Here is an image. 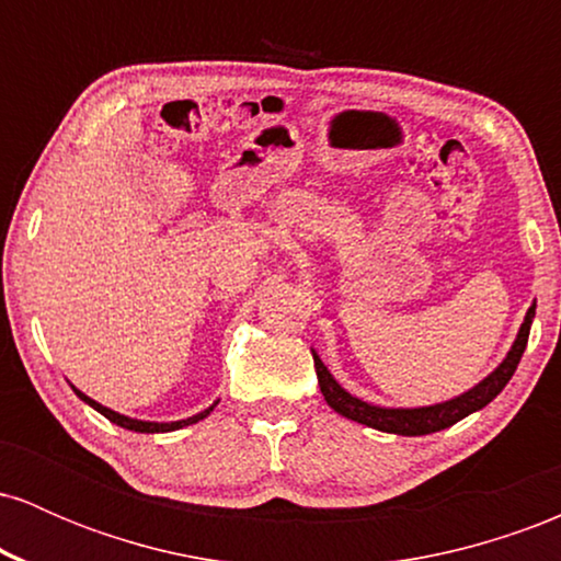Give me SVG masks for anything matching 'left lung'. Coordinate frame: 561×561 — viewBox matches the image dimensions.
Here are the masks:
<instances>
[{"label": "left lung", "mask_w": 561, "mask_h": 561, "mask_svg": "<svg viewBox=\"0 0 561 561\" xmlns=\"http://www.w3.org/2000/svg\"><path fill=\"white\" fill-rule=\"evenodd\" d=\"M533 317H536V306H530V311H527L523 327H519L517 340H514L512 351H508L504 364H501L493 375L482 379L480 385H474L472 390L465 392V396L450 398L446 403L422 405V409H379V405L364 403L358 401V398H353L351 392L340 388V385L334 382V377L327 371V366L321 364V358L313 353V366H317L321 396H324V401L330 403L337 414H343L347 420L358 424H366V427L382 430V433H392V435L437 433V430H446L450 424L465 420V416L472 414V411H480L482 405L491 403L493 398L506 388V382L512 379L514 371H517L519 358H523L527 347Z\"/></svg>", "instance_id": "8db88e82"}]
</instances>
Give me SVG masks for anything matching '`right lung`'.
<instances>
[{
	"instance_id": "obj_1",
	"label": "right lung",
	"mask_w": 561,
	"mask_h": 561,
	"mask_svg": "<svg viewBox=\"0 0 561 561\" xmlns=\"http://www.w3.org/2000/svg\"><path fill=\"white\" fill-rule=\"evenodd\" d=\"M73 390H76V388H73ZM76 396H79L83 403H89V405H92V409L100 411L102 416H107V420H111L113 424H118V427H126V430H134V433H171V430L186 427V424H195V422H199V420H205V416H208L210 411H214V405H210V409L199 411V414L190 416V420H182V422H163V424H158V422L128 420V416H124V414H115L113 409H105V405H102V403H96V401H92V398H89V396H83L81 390H76Z\"/></svg>"
}]
</instances>
